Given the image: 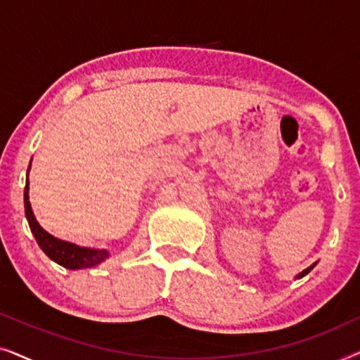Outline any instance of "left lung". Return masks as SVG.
<instances>
[{
	"mask_svg": "<svg viewBox=\"0 0 360 360\" xmlns=\"http://www.w3.org/2000/svg\"><path fill=\"white\" fill-rule=\"evenodd\" d=\"M313 267H314V264H313V265H311V267H308V269H307V270H303V272H302V274H298V277H304V275H307V274H308V272H309V270H311V269H313Z\"/></svg>",
	"mask_w": 360,
	"mask_h": 360,
	"instance_id": "8db88e82",
	"label": "left lung"
}]
</instances>
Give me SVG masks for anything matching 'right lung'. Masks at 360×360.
I'll return each instance as SVG.
<instances>
[{"label": "right lung", "mask_w": 360, "mask_h": 360, "mask_svg": "<svg viewBox=\"0 0 360 360\" xmlns=\"http://www.w3.org/2000/svg\"><path fill=\"white\" fill-rule=\"evenodd\" d=\"M24 210H26L29 228H31L37 244L41 245V249L53 260V262L63 265L65 269L75 270L93 267V265H98L108 257L106 250L80 248V245L53 238V236L49 234L46 229H42L41 224H39L36 218H34L31 203H29V181L26 184V188H24Z\"/></svg>", "instance_id": "1"}]
</instances>
